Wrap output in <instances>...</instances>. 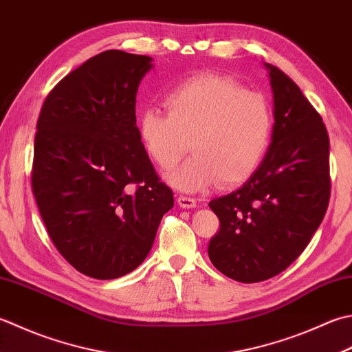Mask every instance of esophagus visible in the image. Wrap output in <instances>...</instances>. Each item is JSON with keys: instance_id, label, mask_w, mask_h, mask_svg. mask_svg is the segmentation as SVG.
<instances>
[{"instance_id": "obj_1", "label": "esophagus", "mask_w": 352, "mask_h": 352, "mask_svg": "<svg viewBox=\"0 0 352 352\" xmlns=\"http://www.w3.org/2000/svg\"><path fill=\"white\" fill-rule=\"evenodd\" d=\"M177 203H178V206H180V208H183V209H192V208H195V206H197V199L192 198V197L180 195V197L177 198Z\"/></svg>"}]
</instances>
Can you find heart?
Returning <instances> with one entry per match:
<instances>
[{
    "label": "heart",
    "instance_id": "b5f03b06",
    "mask_svg": "<svg viewBox=\"0 0 352 352\" xmlns=\"http://www.w3.org/2000/svg\"><path fill=\"white\" fill-rule=\"evenodd\" d=\"M166 111L146 108L139 134L148 155L170 169L188 153L194 155L168 174L175 188L197 192L219 180L236 186L263 162L272 139L270 103L259 91L217 74H199L172 88Z\"/></svg>",
    "mask_w": 352,
    "mask_h": 352
}]
</instances>
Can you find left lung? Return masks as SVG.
<instances>
[{"instance_id": "8db88e82", "label": "left lung", "mask_w": 352, "mask_h": 352, "mask_svg": "<svg viewBox=\"0 0 352 352\" xmlns=\"http://www.w3.org/2000/svg\"><path fill=\"white\" fill-rule=\"evenodd\" d=\"M264 65L274 105L272 143L243 188L209 203L219 219L209 258L244 284L276 276L299 258L331 194L325 123L284 72Z\"/></svg>"}]
</instances>
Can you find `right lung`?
Instances as JSON below:
<instances>
[{
  "label": "right lung",
  "instance_id": "1",
  "mask_svg": "<svg viewBox=\"0 0 352 352\" xmlns=\"http://www.w3.org/2000/svg\"><path fill=\"white\" fill-rule=\"evenodd\" d=\"M153 58L107 50L48 93L36 123L32 190L48 236L94 279L131 273L148 256L174 195L135 125V96Z\"/></svg>",
  "mask_w": 352,
  "mask_h": 352
}]
</instances>
